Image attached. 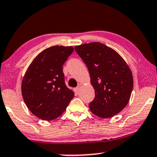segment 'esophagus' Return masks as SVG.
<instances>
[{"label":"esophagus","instance_id":"esophagus-1","mask_svg":"<svg viewBox=\"0 0 157 157\" xmlns=\"http://www.w3.org/2000/svg\"><path fill=\"white\" fill-rule=\"evenodd\" d=\"M80 85H78V86H77V88H75V91L76 93H78L79 91H80Z\"/></svg>","mask_w":157,"mask_h":157}]
</instances>
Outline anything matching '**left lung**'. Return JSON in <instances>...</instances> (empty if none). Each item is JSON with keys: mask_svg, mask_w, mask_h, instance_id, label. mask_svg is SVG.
Returning a JSON list of instances; mask_svg holds the SVG:
<instances>
[{"mask_svg": "<svg viewBox=\"0 0 157 157\" xmlns=\"http://www.w3.org/2000/svg\"><path fill=\"white\" fill-rule=\"evenodd\" d=\"M75 49L88 67L95 90L90 112L99 117H112L130 98L133 77L130 67L117 52L101 43H85Z\"/></svg>", "mask_w": 157, "mask_h": 157, "instance_id": "obj_1", "label": "left lung"}]
</instances>
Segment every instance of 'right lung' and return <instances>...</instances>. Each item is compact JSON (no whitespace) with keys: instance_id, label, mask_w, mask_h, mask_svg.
I'll return each mask as SVG.
<instances>
[{"instance_id":"obj_1","label":"right lung","mask_w":157,"mask_h":157,"mask_svg":"<svg viewBox=\"0 0 157 157\" xmlns=\"http://www.w3.org/2000/svg\"><path fill=\"white\" fill-rule=\"evenodd\" d=\"M73 51L72 46L48 48L35 57L26 71L21 94L27 108L37 117L55 120L74 98V92L65 85L62 69Z\"/></svg>"}]
</instances>
